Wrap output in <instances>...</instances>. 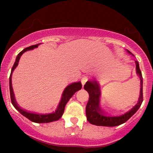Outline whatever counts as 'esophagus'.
Returning a JSON list of instances; mask_svg holds the SVG:
<instances>
[{"label":"esophagus","instance_id":"34e87169","mask_svg":"<svg viewBox=\"0 0 153 153\" xmlns=\"http://www.w3.org/2000/svg\"><path fill=\"white\" fill-rule=\"evenodd\" d=\"M88 80V78L87 76L82 77V79H81V83H82V85H85V83L87 82Z\"/></svg>","mask_w":153,"mask_h":153}]
</instances>
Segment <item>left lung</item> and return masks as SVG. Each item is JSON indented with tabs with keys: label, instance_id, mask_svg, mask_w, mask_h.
<instances>
[{
	"label": "left lung",
	"instance_id": "8db88e82",
	"mask_svg": "<svg viewBox=\"0 0 153 153\" xmlns=\"http://www.w3.org/2000/svg\"><path fill=\"white\" fill-rule=\"evenodd\" d=\"M129 53H131L127 50ZM136 63V72L140 76L141 80V88H140V94L137 104L133 107L129 111L125 114L119 116H111L107 115L101 111L100 108V96H101V91L99 85L95 81H88L84 85V89L88 93L89 99L86 105V117L87 120L91 124L96 126H103V127H116L119 126L123 123L126 122L129 118L137 112L142 103L143 101V76H142L141 71L140 69L139 63L137 61H135Z\"/></svg>",
	"mask_w": 153,
	"mask_h": 153
}]
</instances>
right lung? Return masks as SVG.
Returning <instances> with one entry per match:
<instances>
[{"label":"right lung","mask_w":153,"mask_h":153,"mask_svg":"<svg viewBox=\"0 0 153 153\" xmlns=\"http://www.w3.org/2000/svg\"><path fill=\"white\" fill-rule=\"evenodd\" d=\"M39 44H37V45H32V46H30L29 47H26V48L23 50L22 52H19V54L17 55L16 59V61L13 64V68H12L11 73H10V75L9 78V88H10V100H11V103L13 104V106L15 107V108L18 111L20 112L21 114L23 116L26 117L28 119L31 121L33 122L36 123H49L54 122V121L58 120L61 118L63 113H64L65 111V107L66 103L68 102L70 99L72 97V96L74 95V94L77 91L80 90L82 88V84L80 82H73V83L70 84L68 86H67L65 88L64 91H63L62 98H61L60 102H59L58 106H57V109L55 110V111H53L52 113L50 114H37V113H34V112H30L27 111L23 109V108H21L20 106H18L16 101L15 100V96L14 94H13V88H12V83H11V75L13 71H14V69L16 68V66L18 65L19 59H20L21 56L22 55L23 53L26 52L28 50H33L34 48H36V47H38V45Z\"/></svg>","instance_id":"right-lung-1"}]
</instances>
